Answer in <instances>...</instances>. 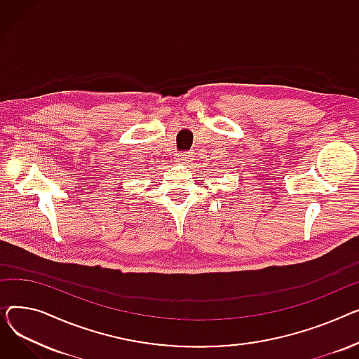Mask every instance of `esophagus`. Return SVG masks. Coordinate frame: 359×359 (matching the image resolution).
<instances>
[{
  "mask_svg": "<svg viewBox=\"0 0 359 359\" xmlns=\"http://www.w3.org/2000/svg\"><path fill=\"white\" fill-rule=\"evenodd\" d=\"M189 159H191V152H184V154H180V155L175 158V161H177L178 163H187Z\"/></svg>",
  "mask_w": 359,
  "mask_h": 359,
  "instance_id": "obj_1",
  "label": "esophagus"
}]
</instances>
